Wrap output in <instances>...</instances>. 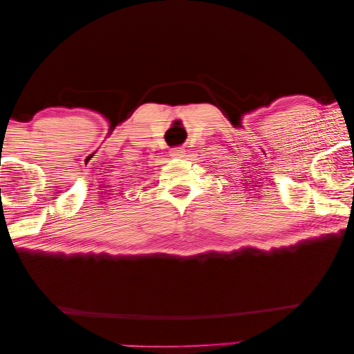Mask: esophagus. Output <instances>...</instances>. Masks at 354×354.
<instances>
[{
	"instance_id": "obj_1",
	"label": "esophagus",
	"mask_w": 354,
	"mask_h": 354,
	"mask_svg": "<svg viewBox=\"0 0 354 354\" xmlns=\"http://www.w3.org/2000/svg\"><path fill=\"white\" fill-rule=\"evenodd\" d=\"M183 155H185V149L183 147H176V149L171 150L172 158H182Z\"/></svg>"
}]
</instances>
